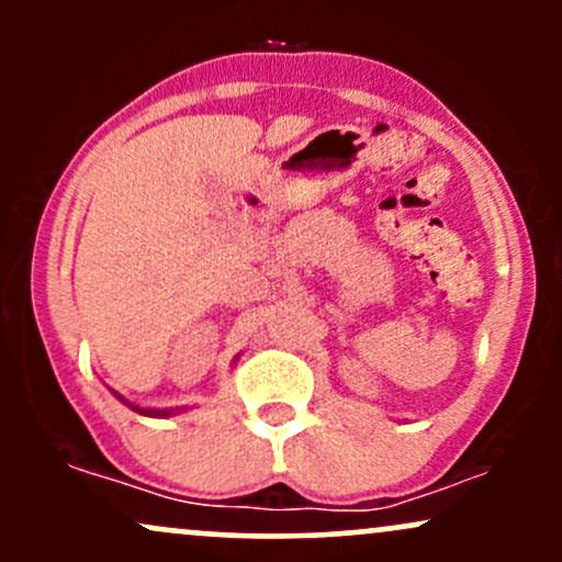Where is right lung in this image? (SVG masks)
Instances as JSON below:
<instances>
[{
  "label": "right lung",
  "mask_w": 562,
  "mask_h": 562,
  "mask_svg": "<svg viewBox=\"0 0 562 562\" xmlns=\"http://www.w3.org/2000/svg\"><path fill=\"white\" fill-rule=\"evenodd\" d=\"M237 359H240V357H235V362H237ZM235 362H232V364H235ZM111 393H113L115 398H119L121 404H126L128 409L139 412V415H145V417H171V415H179V412H184V409H187V406H171V409H156V406H137V404L128 402V398L121 396L119 391H113V389H111Z\"/></svg>",
  "instance_id": "1"
}]
</instances>
